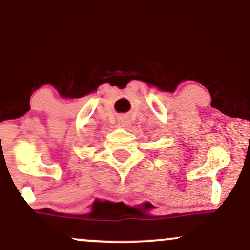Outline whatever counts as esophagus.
<instances>
[{"instance_id": "1", "label": "esophagus", "mask_w": 250, "mask_h": 250, "mask_svg": "<svg viewBox=\"0 0 250 250\" xmlns=\"http://www.w3.org/2000/svg\"><path fill=\"white\" fill-rule=\"evenodd\" d=\"M119 125L123 128H127L129 127V125H130V122H129V120L125 119V117H121V119H119Z\"/></svg>"}]
</instances>
